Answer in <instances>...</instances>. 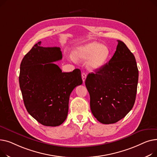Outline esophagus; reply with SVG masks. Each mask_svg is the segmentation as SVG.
Segmentation results:
<instances>
[{
    "mask_svg": "<svg viewBox=\"0 0 157 157\" xmlns=\"http://www.w3.org/2000/svg\"><path fill=\"white\" fill-rule=\"evenodd\" d=\"M86 77H87V75L85 73H82V80H83V82L84 83L86 79Z\"/></svg>",
    "mask_w": 157,
    "mask_h": 157,
    "instance_id": "34e87169",
    "label": "esophagus"
}]
</instances>
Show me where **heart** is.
<instances>
[{
  "instance_id": "b5f03b06",
  "label": "heart",
  "mask_w": 157,
  "mask_h": 157,
  "mask_svg": "<svg viewBox=\"0 0 157 157\" xmlns=\"http://www.w3.org/2000/svg\"><path fill=\"white\" fill-rule=\"evenodd\" d=\"M109 55L108 48L105 45L92 42L77 48L73 57L80 61H87V67L91 70L102 68L107 62Z\"/></svg>"
}]
</instances>
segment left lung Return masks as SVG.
Listing matches in <instances>:
<instances>
[{
  "instance_id": "1",
  "label": "left lung",
  "mask_w": 157,
  "mask_h": 157,
  "mask_svg": "<svg viewBox=\"0 0 157 157\" xmlns=\"http://www.w3.org/2000/svg\"><path fill=\"white\" fill-rule=\"evenodd\" d=\"M139 72L134 54L122 41L113 57L96 73H89L86 86L91 112L105 124H114L132 109L136 100Z\"/></svg>"
}]
</instances>
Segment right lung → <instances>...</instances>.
<instances>
[{"instance_id":"right-lung-1","label":"right lung","mask_w":157,"mask_h":157,"mask_svg":"<svg viewBox=\"0 0 157 157\" xmlns=\"http://www.w3.org/2000/svg\"><path fill=\"white\" fill-rule=\"evenodd\" d=\"M33 45L22 59L20 86L26 109L45 126L56 127L65 121L70 94L82 84L81 71L62 72L52 62L62 59L59 48Z\"/></svg>"}]
</instances>
